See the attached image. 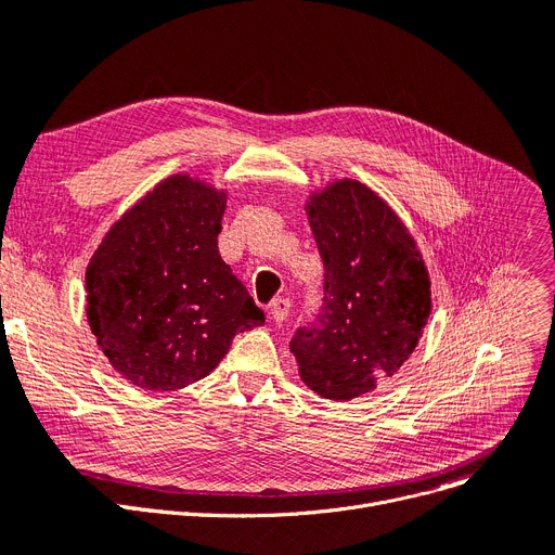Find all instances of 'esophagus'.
<instances>
[{
    "instance_id": "34e87169",
    "label": "esophagus",
    "mask_w": 555,
    "mask_h": 555,
    "mask_svg": "<svg viewBox=\"0 0 555 555\" xmlns=\"http://www.w3.org/2000/svg\"><path fill=\"white\" fill-rule=\"evenodd\" d=\"M270 314H272V319L276 324H283L285 319H287V314H289V299H274L272 301V306H270Z\"/></svg>"
}]
</instances>
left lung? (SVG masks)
Wrapping results in <instances>:
<instances>
[{"label":"left lung","instance_id":"obj_1","mask_svg":"<svg viewBox=\"0 0 555 555\" xmlns=\"http://www.w3.org/2000/svg\"><path fill=\"white\" fill-rule=\"evenodd\" d=\"M324 262L322 306L289 339L317 396L353 400L410 360L431 310L421 254L369 186L341 180L308 204Z\"/></svg>","mask_w":555,"mask_h":555}]
</instances>
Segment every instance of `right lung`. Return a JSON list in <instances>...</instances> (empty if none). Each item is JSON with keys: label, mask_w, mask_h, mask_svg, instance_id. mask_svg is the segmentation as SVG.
<instances>
[{"label": "right lung", "mask_w": 555, "mask_h": 555, "mask_svg": "<svg viewBox=\"0 0 555 555\" xmlns=\"http://www.w3.org/2000/svg\"><path fill=\"white\" fill-rule=\"evenodd\" d=\"M224 193L175 175L116 222L87 268V319L109 364L172 391L209 375L266 322L218 251Z\"/></svg>", "instance_id": "add662e5"}]
</instances>
